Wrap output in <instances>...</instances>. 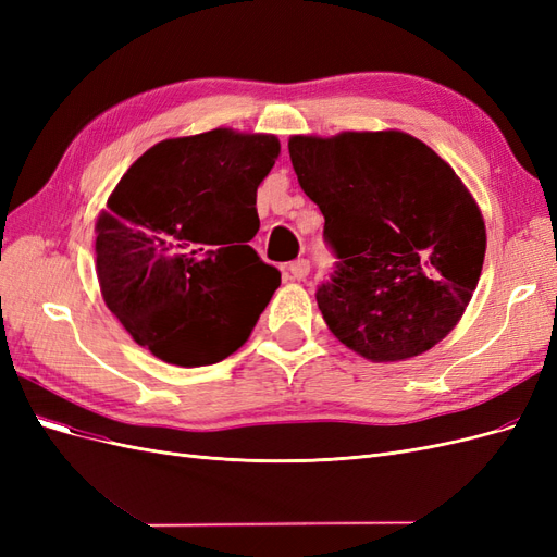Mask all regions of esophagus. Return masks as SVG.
<instances>
[{
    "label": "esophagus",
    "mask_w": 557,
    "mask_h": 557,
    "mask_svg": "<svg viewBox=\"0 0 557 557\" xmlns=\"http://www.w3.org/2000/svg\"><path fill=\"white\" fill-rule=\"evenodd\" d=\"M309 269H311L309 260H295L288 267V274H290L293 281H305L309 276Z\"/></svg>",
    "instance_id": "esophagus-1"
}]
</instances>
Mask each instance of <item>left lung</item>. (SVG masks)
Segmentation results:
<instances>
[{"mask_svg":"<svg viewBox=\"0 0 557 557\" xmlns=\"http://www.w3.org/2000/svg\"><path fill=\"white\" fill-rule=\"evenodd\" d=\"M301 190L339 264L315 293L330 332L369 362H401L460 323L485 258V223L453 166L399 129L293 134Z\"/></svg>","mask_w":557,"mask_h":557,"instance_id":"left-lung-1","label":"left lung"}]
</instances>
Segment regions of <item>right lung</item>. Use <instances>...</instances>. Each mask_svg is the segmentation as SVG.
I'll use <instances>...</instances> for the list:
<instances>
[{"instance_id":"right-lung-1","label":"right lung","mask_w":557,"mask_h":557,"mask_svg":"<svg viewBox=\"0 0 557 557\" xmlns=\"http://www.w3.org/2000/svg\"><path fill=\"white\" fill-rule=\"evenodd\" d=\"M274 134L215 127L148 148L95 223L99 290L139 346L178 367L248 342L281 272L248 246Z\"/></svg>"}]
</instances>
